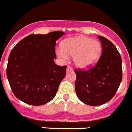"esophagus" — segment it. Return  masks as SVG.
I'll return each mask as SVG.
<instances>
[{
	"label": "esophagus",
	"instance_id": "1",
	"mask_svg": "<svg viewBox=\"0 0 132 132\" xmlns=\"http://www.w3.org/2000/svg\"><path fill=\"white\" fill-rule=\"evenodd\" d=\"M73 71V68L71 67H70V66H67V71Z\"/></svg>",
	"mask_w": 132,
	"mask_h": 132
}]
</instances>
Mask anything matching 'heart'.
<instances>
[{"mask_svg": "<svg viewBox=\"0 0 132 132\" xmlns=\"http://www.w3.org/2000/svg\"><path fill=\"white\" fill-rule=\"evenodd\" d=\"M102 50V44L100 42L87 37H77L65 40L62 48L57 50V54L64 59H67L68 56H74L75 65L85 69L97 61Z\"/></svg>", "mask_w": 132, "mask_h": 132, "instance_id": "b5f03b06", "label": "heart"}]
</instances>
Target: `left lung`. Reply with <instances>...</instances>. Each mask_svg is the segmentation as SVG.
Here are the masks:
<instances>
[{"mask_svg": "<svg viewBox=\"0 0 132 132\" xmlns=\"http://www.w3.org/2000/svg\"><path fill=\"white\" fill-rule=\"evenodd\" d=\"M102 53L94 67L76 70V93L88 106H100L113 97L122 80V60L115 46L104 37L98 36Z\"/></svg>", "mask_w": 132, "mask_h": 132, "instance_id": "1", "label": "left lung"}]
</instances>
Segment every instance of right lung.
Here are the masks:
<instances>
[{
    "label": "right lung",
    "instance_id": "right-lung-1",
    "mask_svg": "<svg viewBox=\"0 0 132 132\" xmlns=\"http://www.w3.org/2000/svg\"><path fill=\"white\" fill-rule=\"evenodd\" d=\"M54 31L29 35L11 50L7 77L13 93L32 106L44 105L54 99L65 78L67 66L54 63L56 41L64 35Z\"/></svg>",
    "mask_w": 132,
    "mask_h": 132
}]
</instances>
